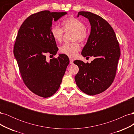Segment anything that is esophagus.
<instances>
[{
	"label": "esophagus",
	"mask_w": 134,
	"mask_h": 134,
	"mask_svg": "<svg viewBox=\"0 0 134 134\" xmlns=\"http://www.w3.org/2000/svg\"><path fill=\"white\" fill-rule=\"evenodd\" d=\"M70 64H73V60H72V59H70Z\"/></svg>",
	"instance_id": "esophagus-1"
}]
</instances>
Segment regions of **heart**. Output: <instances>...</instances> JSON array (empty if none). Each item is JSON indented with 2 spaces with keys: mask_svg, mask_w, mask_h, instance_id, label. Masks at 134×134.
Returning a JSON list of instances; mask_svg holds the SVG:
<instances>
[{
  "mask_svg": "<svg viewBox=\"0 0 134 134\" xmlns=\"http://www.w3.org/2000/svg\"><path fill=\"white\" fill-rule=\"evenodd\" d=\"M62 28L54 26L51 28V34L56 42L62 41L64 32L69 31H73V40H79L83 42L88 38V34L86 28L85 24L79 19L74 17H69L64 19L62 22ZM80 45L78 42L65 43L60 47V51L62 54L69 57L74 58L77 52L80 50Z\"/></svg>",
  "mask_w": 134,
  "mask_h": 134,
  "instance_id": "obj_1",
  "label": "heart"
}]
</instances>
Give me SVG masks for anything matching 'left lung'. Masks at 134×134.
<instances>
[{
  "mask_svg": "<svg viewBox=\"0 0 134 134\" xmlns=\"http://www.w3.org/2000/svg\"><path fill=\"white\" fill-rule=\"evenodd\" d=\"M79 15L87 18L91 26L82 55L87 58L93 56L94 59L90 64L74 61L79 69L75 80L83 92L94 96L106 91L114 80L120 56L119 43L112 27L106 20L90 12H79Z\"/></svg>",
  "mask_w": 134,
  "mask_h": 134,
  "instance_id": "8db88e82",
  "label": "left lung"
}]
</instances>
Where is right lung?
<instances>
[{"label":"right lung","mask_w":134,"mask_h":134,"mask_svg":"<svg viewBox=\"0 0 134 134\" xmlns=\"http://www.w3.org/2000/svg\"><path fill=\"white\" fill-rule=\"evenodd\" d=\"M66 14L43 10L32 14L23 22L16 37L13 52L23 82L43 98L58 90L69 64L65 54L46 60L47 54L55 55L59 50L51 34L52 21Z\"/></svg>","instance_id":"obj_1"}]
</instances>
